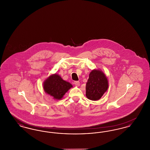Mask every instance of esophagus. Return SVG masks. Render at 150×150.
Returning a JSON list of instances; mask_svg holds the SVG:
<instances>
[{"mask_svg":"<svg viewBox=\"0 0 150 150\" xmlns=\"http://www.w3.org/2000/svg\"><path fill=\"white\" fill-rule=\"evenodd\" d=\"M74 84H75L76 86H79L80 85V82L79 81H74Z\"/></svg>","mask_w":150,"mask_h":150,"instance_id":"34e87169","label":"esophagus"}]
</instances>
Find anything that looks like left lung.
I'll use <instances>...</instances> for the list:
<instances>
[{
	"mask_svg": "<svg viewBox=\"0 0 150 150\" xmlns=\"http://www.w3.org/2000/svg\"><path fill=\"white\" fill-rule=\"evenodd\" d=\"M108 84L104 73L100 70H94L91 72L86 84V96L89 100H100L106 92Z\"/></svg>",
	"mask_w": 150,
	"mask_h": 150,
	"instance_id": "left-lung-1",
	"label": "left lung"
}]
</instances>
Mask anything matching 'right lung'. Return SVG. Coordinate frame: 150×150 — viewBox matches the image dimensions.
<instances>
[{
    "label": "right lung",
    "mask_w": 150,
    "mask_h": 150,
    "mask_svg": "<svg viewBox=\"0 0 150 150\" xmlns=\"http://www.w3.org/2000/svg\"><path fill=\"white\" fill-rule=\"evenodd\" d=\"M43 86L45 92L53 97V98L61 100L72 86L56 74L51 75L44 81Z\"/></svg>",
    "instance_id": "obj_1"
}]
</instances>
